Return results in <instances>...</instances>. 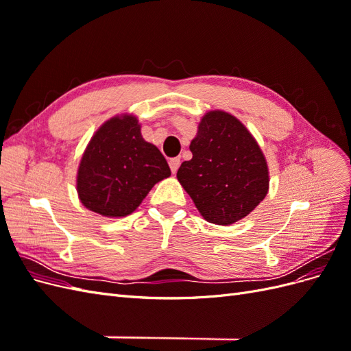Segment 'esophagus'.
<instances>
[{"instance_id":"1","label":"esophagus","mask_w":351,"mask_h":351,"mask_svg":"<svg viewBox=\"0 0 351 351\" xmlns=\"http://www.w3.org/2000/svg\"><path fill=\"white\" fill-rule=\"evenodd\" d=\"M180 158H171L169 159V168H171V171H173V174H176L177 173V169H178V167H180Z\"/></svg>"}]
</instances>
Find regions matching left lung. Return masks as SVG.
Masks as SVG:
<instances>
[{
	"label": "left lung",
	"mask_w": 351,
	"mask_h": 351,
	"mask_svg": "<svg viewBox=\"0 0 351 351\" xmlns=\"http://www.w3.org/2000/svg\"><path fill=\"white\" fill-rule=\"evenodd\" d=\"M190 151L193 156L180 165L177 178L208 222L234 224L267 196V159L234 115L219 110L206 112Z\"/></svg>",
	"instance_id": "8db88e82"
}]
</instances>
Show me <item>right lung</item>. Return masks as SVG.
I'll list each match as a JSON object with an SVG mask.
<instances>
[{"label": "right lung", "mask_w": 351, "mask_h": 351, "mask_svg": "<svg viewBox=\"0 0 351 351\" xmlns=\"http://www.w3.org/2000/svg\"><path fill=\"white\" fill-rule=\"evenodd\" d=\"M171 176L164 155L146 142L134 115H115L92 136L77 169L82 204L108 218L130 215L149 190Z\"/></svg>", "instance_id": "right-lung-1"}]
</instances>
